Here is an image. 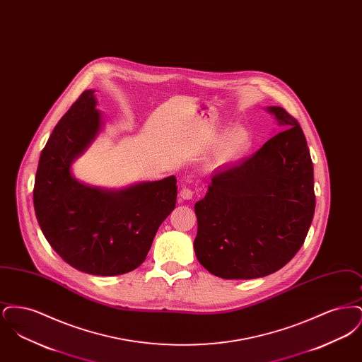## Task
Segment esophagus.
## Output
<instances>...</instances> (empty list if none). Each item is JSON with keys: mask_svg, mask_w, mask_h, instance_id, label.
Returning <instances> with one entry per match:
<instances>
[{"mask_svg": "<svg viewBox=\"0 0 362 362\" xmlns=\"http://www.w3.org/2000/svg\"><path fill=\"white\" fill-rule=\"evenodd\" d=\"M192 195H194V192H192L189 187H183V189H180V194H179V197H180L182 199H185V201L191 199Z\"/></svg>", "mask_w": 362, "mask_h": 362, "instance_id": "obj_1", "label": "esophagus"}]
</instances>
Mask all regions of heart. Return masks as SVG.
<instances>
[{
  "instance_id": "1",
  "label": "heart",
  "mask_w": 362,
  "mask_h": 362,
  "mask_svg": "<svg viewBox=\"0 0 362 362\" xmlns=\"http://www.w3.org/2000/svg\"><path fill=\"white\" fill-rule=\"evenodd\" d=\"M251 133L244 126H236L228 130L216 144L210 163L213 165H224L240 158L251 148Z\"/></svg>"
}]
</instances>
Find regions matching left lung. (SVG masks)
I'll use <instances>...</instances> for the list:
<instances>
[{
	"mask_svg": "<svg viewBox=\"0 0 362 362\" xmlns=\"http://www.w3.org/2000/svg\"><path fill=\"white\" fill-rule=\"evenodd\" d=\"M284 130L258 152L213 175L195 204L194 251L213 276L252 279L282 269L301 248L313 213V165L298 122L267 107Z\"/></svg>",
	"mask_w": 362,
	"mask_h": 362,
	"instance_id": "1",
	"label": "left lung"
}]
</instances>
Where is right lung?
Segmentation results:
<instances>
[{"instance_id":"add662e5","label":"right lung","mask_w":362,"mask_h":362,"mask_svg":"<svg viewBox=\"0 0 362 362\" xmlns=\"http://www.w3.org/2000/svg\"><path fill=\"white\" fill-rule=\"evenodd\" d=\"M95 89H88L54 127L43 148L34 186L35 214L52 250L92 276H119L145 260L156 232L175 209L176 177L121 189L89 186L73 163L103 129Z\"/></svg>"}]
</instances>
